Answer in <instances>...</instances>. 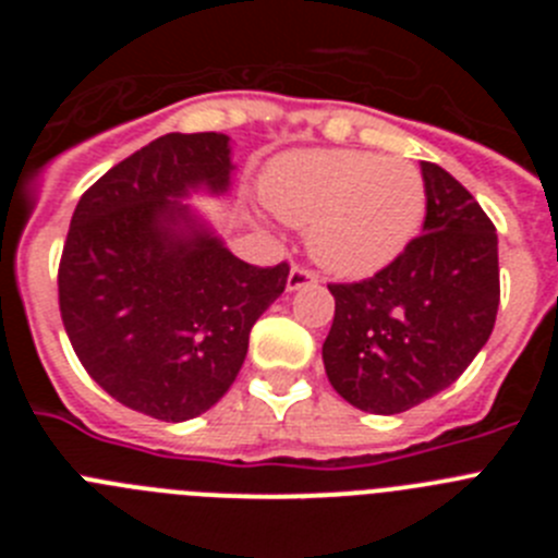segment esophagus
<instances>
[{
	"instance_id": "34e87169",
	"label": "esophagus",
	"mask_w": 558,
	"mask_h": 558,
	"mask_svg": "<svg viewBox=\"0 0 558 558\" xmlns=\"http://www.w3.org/2000/svg\"><path fill=\"white\" fill-rule=\"evenodd\" d=\"M318 282V276L313 274V270L307 268H293L288 276V290H302V288H310V284Z\"/></svg>"
}]
</instances>
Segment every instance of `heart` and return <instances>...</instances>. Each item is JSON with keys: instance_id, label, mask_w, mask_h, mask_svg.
Masks as SVG:
<instances>
[{"instance_id": "b5f03b06", "label": "heart", "mask_w": 558, "mask_h": 558, "mask_svg": "<svg viewBox=\"0 0 558 558\" xmlns=\"http://www.w3.org/2000/svg\"><path fill=\"white\" fill-rule=\"evenodd\" d=\"M259 192L276 218L310 229L315 263L347 279L391 265L416 236L427 206L413 161L347 147L284 153Z\"/></svg>"}]
</instances>
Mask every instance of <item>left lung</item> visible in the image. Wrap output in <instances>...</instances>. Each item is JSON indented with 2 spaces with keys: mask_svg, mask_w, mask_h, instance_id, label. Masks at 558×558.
I'll use <instances>...</instances> for the list:
<instances>
[{
  "mask_svg": "<svg viewBox=\"0 0 558 558\" xmlns=\"http://www.w3.org/2000/svg\"><path fill=\"white\" fill-rule=\"evenodd\" d=\"M422 236L372 279L329 284L324 368L366 413H402L445 391L486 347L500 304L497 234L450 172L422 161Z\"/></svg>",
  "mask_w": 558,
  "mask_h": 558,
  "instance_id": "obj_1",
  "label": "left lung"
}]
</instances>
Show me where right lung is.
<instances>
[{
	"label": "right lung",
	"instance_id": "obj_1",
	"mask_svg": "<svg viewBox=\"0 0 558 558\" xmlns=\"http://www.w3.org/2000/svg\"><path fill=\"white\" fill-rule=\"evenodd\" d=\"M226 133H167L83 192L58 268L61 318L92 379L161 422L209 411L231 388L256 318L282 295L288 263L236 259L186 198H220Z\"/></svg>",
	"mask_w": 558,
	"mask_h": 558
}]
</instances>
